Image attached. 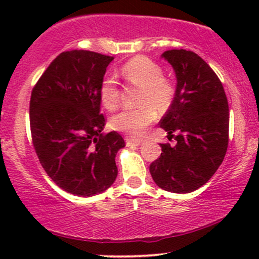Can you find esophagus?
<instances>
[{
    "label": "esophagus",
    "instance_id": "34e87169",
    "mask_svg": "<svg viewBox=\"0 0 259 259\" xmlns=\"http://www.w3.org/2000/svg\"><path fill=\"white\" fill-rule=\"evenodd\" d=\"M126 146L127 147H133V146H140L142 144L141 140H136V139H126Z\"/></svg>",
    "mask_w": 259,
    "mask_h": 259
}]
</instances>
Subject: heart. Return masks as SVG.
<instances>
[{
    "instance_id": "b5f03b06",
    "label": "heart",
    "mask_w": 259,
    "mask_h": 259,
    "mask_svg": "<svg viewBox=\"0 0 259 259\" xmlns=\"http://www.w3.org/2000/svg\"><path fill=\"white\" fill-rule=\"evenodd\" d=\"M120 74L127 82L141 88L140 106L115 114L111 119V126L133 138H142L147 127L158 117L157 109L165 112L171 106L175 97V85L170 79L163 76L159 64L144 56L129 59L121 65ZM100 100L109 111L119 106V89L113 76L107 75L101 81Z\"/></svg>"
}]
</instances>
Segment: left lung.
<instances>
[{
  "label": "left lung",
  "mask_w": 259,
  "mask_h": 259,
  "mask_svg": "<svg viewBox=\"0 0 259 259\" xmlns=\"http://www.w3.org/2000/svg\"><path fill=\"white\" fill-rule=\"evenodd\" d=\"M162 57L173 67L177 90L159 125L177 144H160L162 153L151 163L150 173L160 189L187 194L204 185L224 159L228 99L217 74L195 52L170 50Z\"/></svg>",
  "instance_id": "obj_1"
}]
</instances>
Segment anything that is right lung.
Returning a JSON list of instances; mask_svg holds the SVG:
<instances>
[{"label": "right lung", "instance_id": "1", "mask_svg": "<svg viewBox=\"0 0 259 259\" xmlns=\"http://www.w3.org/2000/svg\"><path fill=\"white\" fill-rule=\"evenodd\" d=\"M113 59L85 50L62 52L31 91L35 152L53 183L72 195H99L118 175L115 154L125 142L117 132L102 133L100 114V85Z\"/></svg>", "mask_w": 259, "mask_h": 259}]
</instances>
